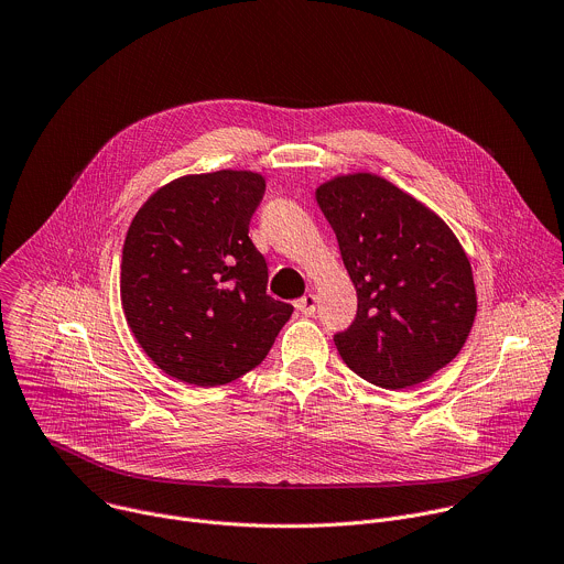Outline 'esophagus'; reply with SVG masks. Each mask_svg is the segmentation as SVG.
<instances>
[{
	"instance_id": "34e87169",
	"label": "esophagus",
	"mask_w": 564,
	"mask_h": 564,
	"mask_svg": "<svg viewBox=\"0 0 564 564\" xmlns=\"http://www.w3.org/2000/svg\"><path fill=\"white\" fill-rule=\"evenodd\" d=\"M295 308H297L302 315H313V313H315V295H313V293L302 295V297L295 302Z\"/></svg>"
}]
</instances>
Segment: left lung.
I'll return each instance as SVG.
<instances>
[{
	"instance_id": "obj_1",
	"label": "left lung",
	"mask_w": 564,
	"mask_h": 564,
	"mask_svg": "<svg viewBox=\"0 0 564 564\" xmlns=\"http://www.w3.org/2000/svg\"><path fill=\"white\" fill-rule=\"evenodd\" d=\"M358 293L354 324L333 340L371 384L406 389L452 362L467 343L478 300L469 258L413 195L373 173L315 188Z\"/></svg>"
}]
</instances>
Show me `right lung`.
Returning a JSON list of instances; mask_svg holds the SVG:
<instances>
[{"label":"right lung","mask_w":564,"mask_h":564,"mask_svg":"<svg viewBox=\"0 0 564 564\" xmlns=\"http://www.w3.org/2000/svg\"><path fill=\"white\" fill-rule=\"evenodd\" d=\"M267 182L253 171L177 177L135 213L120 295L144 354L171 378L219 387L256 369L293 306L267 293L249 238Z\"/></svg>","instance_id":"right-lung-1"}]
</instances>
